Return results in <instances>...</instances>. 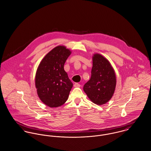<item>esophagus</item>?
<instances>
[{
    "mask_svg": "<svg viewBox=\"0 0 151 151\" xmlns=\"http://www.w3.org/2000/svg\"><path fill=\"white\" fill-rule=\"evenodd\" d=\"M80 86H81L80 84L78 83L74 84V87H79Z\"/></svg>",
    "mask_w": 151,
    "mask_h": 151,
    "instance_id": "esophagus-1",
    "label": "esophagus"
}]
</instances>
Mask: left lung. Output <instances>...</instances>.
<instances>
[{"label":"left lung","mask_w":151,"mask_h":151,"mask_svg":"<svg viewBox=\"0 0 151 151\" xmlns=\"http://www.w3.org/2000/svg\"><path fill=\"white\" fill-rule=\"evenodd\" d=\"M93 67L90 80L83 90L93 103L101 105L112 97L116 84L114 69L109 61L100 54H93Z\"/></svg>","instance_id":"8db88e82"}]
</instances>
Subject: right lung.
I'll return each mask as SVG.
<instances>
[{
	"mask_svg": "<svg viewBox=\"0 0 151 151\" xmlns=\"http://www.w3.org/2000/svg\"><path fill=\"white\" fill-rule=\"evenodd\" d=\"M71 51L58 46L40 61L35 75V87L40 100L50 108H57L67 101L73 86L64 66Z\"/></svg>",
	"mask_w": 151,
	"mask_h": 151,
	"instance_id": "1",
	"label": "right lung"
}]
</instances>
